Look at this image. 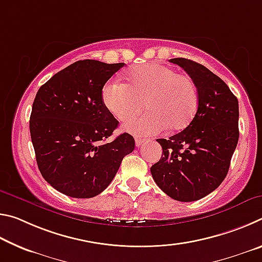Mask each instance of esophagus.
Segmentation results:
<instances>
[{
	"label": "esophagus",
	"instance_id": "obj_1",
	"mask_svg": "<svg viewBox=\"0 0 262 262\" xmlns=\"http://www.w3.org/2000/svg\"><path fill=\"white\" fill-rule=\"evenodd\" d=\"M143 140H141V139H135V145L136 147H140V145H142V143H143Z\"/></svg>",
	"mask_w": 262,
	"mask_h": 262
}]
</instances>
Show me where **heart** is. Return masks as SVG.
I'll list each match as a JSON object with an SVG mask.
<instances>
[{"label":"heart","mask_w":262,"mask_h":262,"mask_svg":"<svg viewBox=\"0 0 262 262\" xmlns=\"http://www.w3.org/2000/svg\"><path fill=\"white\" fill-rule=\"evenodd\" d=\"M126 79V84H106L101 98L105 107L121 122L135 118L144 104L148 113L123 127L128 133L148 136L158 134L165 127L179 130L196 113L198 89L188 75L177 74L164 64L147 63L128 70Z\"/></svg>","instance_id":"obj_1"}]
</instances>
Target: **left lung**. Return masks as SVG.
Instances as JSON below:
<instances>
[{
  "instance_id": "8db88e82",
  "label": "left lung",
  "mask_w": 262,
  "mask_h": 262,
  "mask_svg": "<svg viewBox=\"0 0 262 262\" xmlns=\"http://www.w3.org/2000/svg\"><path fill=\"white\" fill-rule=\"evenodd\" d=\"M195 83L199 105L183 132L158 139L162 158L150 167L155 183L177 201H196L210 194L228 174L239 139L238 99L224 81L198 62L177 57Z\"/></svg>"
}]
</instances>
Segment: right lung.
Returning <instances> with one entry per match:
<instances>
[{
    "mask_svg": "<svg viewBox=\"0 0 262 262\" xmlns=\"http://www.w3.org/2000/svg\"><path fill=\"white\" fill-rule=\"evenodd\" d=\"M125 63L81 60L40 86L30 117L35 159L48 184L76 199L100 194L135 141L123 133L106 143L119 121L105 107V83Z\"/></svg>",
    "mask_w": 262,
    "mask_h": 262,
    "instance_id": "1",
    "label": "right lung"
}]
</instances>
